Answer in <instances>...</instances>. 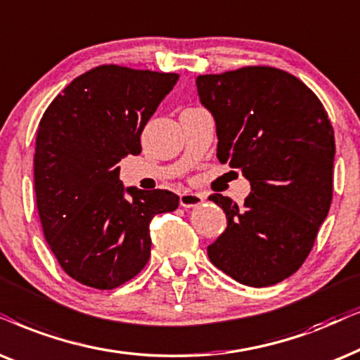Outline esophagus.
Here are the masks:
<instances>
[{
    "label": "esophagus",
    "mask_w": 360,
    "mask_h": 360,
    "mask_svg": "<svg viewBox=\"0 0 360 360\" xmlns=\"http://www.w3.org/2000/svg\"><path fill=\"white\" fill-rule=\"evenodd\" d=\"M203 203V195L197 193V191H184L180 193V205L184 208H193Z\"/></svg>",
    "instance_id": "1"
}]
</instances>
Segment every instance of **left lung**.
<instances>
[{
    "mask_svg": "<svg viewBox=\"0 0 360 360\" xmlns=\"http://www.w3.org/2000/svg\"><path fill=\"white\" fill-rule=\"evenodd\" d=\"M217 124V157L250 180L241 207L213 193L228 226L208 246L212 263L253 288L301 268L333 202L334 129L323 102L292 74L248 66L197 77Z\"/></svg>",
    "mask_w": 360,
    "mask_h": 360,
    "instance_id": "obj_1",
    "label": "left lung"
}]
</instances>
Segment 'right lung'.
<instances>
[{
	"label": "right lung",
	"instance_id": "right-lung-1",
	"mask_svg": "<svg viewBox=\"0 0 360 360\" xmlns=\"http://www.w3.org/2000/svg\"><path fill=\"white\" fill-rule=\"evenodd\" d=\"M176 81L104 64L74 79L43 114L37 212L60 268L84 286L114 289L137 276L150 258L152 218L179 207L169 190L124 188L119 179V162L142 150L140 134Z\"/></svg>",
	"mask_w": 360,
	"mask_h": 360
}]
</instances>
